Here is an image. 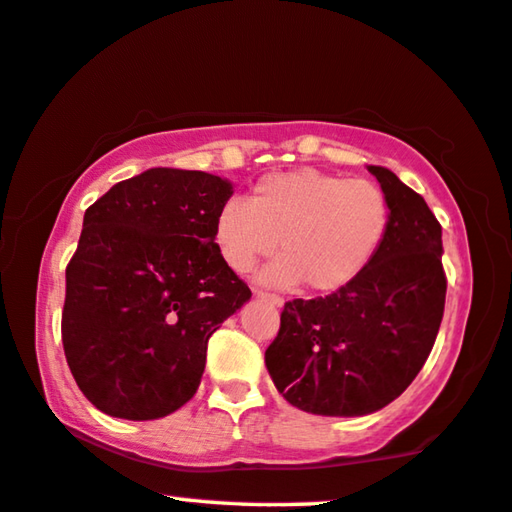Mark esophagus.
<instances>
[{
	"mask_svg": "<svg viewBox=\"0 0 512 512\" xmlns=\"http://www.w3.org/2000/svg\"><path fill=\"white\" fill-rule=\"evenodd\" d=\"M257 294V298H262V300H269L271 305H275V307H282L285 305V300H282L280 296H275V294H266V291H255Z\"/></svg>",
	"mask_w": 512,
	"mask_h": 512,
	"instance_id": "esophagus-1",
	"label": "esophagus"
}]
</instances>
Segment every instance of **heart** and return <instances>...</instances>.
Wrapping results in <instances>:
<instances>
[{
  "label": "heart",
  "instance_id": "1",
  "mask_svg": "<svg viewBox=\"0 0 512 512\" xmlns=\"http://www.w3.org/2000/svg\"><path fill=\"white\" fill-rule=\"evenodd\" d=\"M392 202L371 180L298 168L266 175L250 200H225L214 239L225 264L248 273L278 246L280 257L262 271V282L330 294L351 285L385 246Z\"/></svg>",
  "mask_w": 512,
  "mask_h": 512
}]
</instances>
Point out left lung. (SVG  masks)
<instances>
[{
  "label": "left lung",
  "mask_w": 512,
  "mask_h": 512,
  "mask_svg": "<svg viewBox=\"0 0 512 512\" xmlns=\"http://www.w3.org/2000/svg\"><path fill=\"white\" fill-rule=\"evenodd\" d=\"M392 202L385 246L351 285L289 300L264 362L298 410L371 415L415 380L431 355L446 298L442 225L392 170L369 166Z\"/></svg>",
  "instance_id": "8db88e82"
}]
</instances>
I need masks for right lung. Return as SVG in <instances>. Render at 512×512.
<instances>
[{"label": "right lung", "mask_w": 512, "mask_h": 512, "mask_svg": "<svg viewBox=\"0 0 512 512\" xmlns=\"http://www.w3.org/2000/svg\"><path fill=\"white\" fill-rule=\"evenodd\" d=\"M232 193L202 170L150 168L86 209L61 337L79 389L104 415L148 421L182 408L209 337L253 296L214 239Z\"/></svg>", "instance_id": "add662e5"}]
</instances>
